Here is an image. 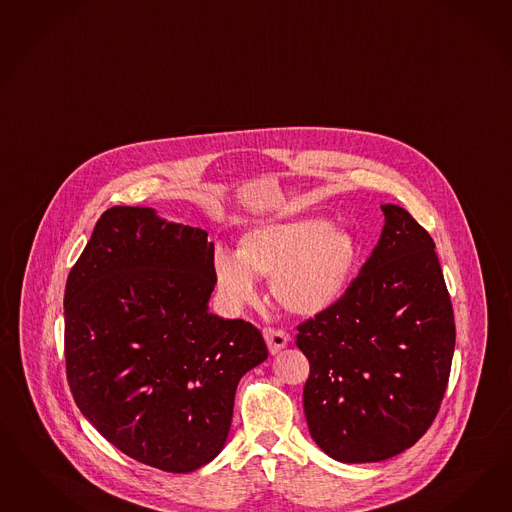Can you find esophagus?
I'll use <instances>...</instances> for the list:
<instances>
[{
	"label": "esophagus",
	"instance_id": "esophagus-1",
	"mask_svg": "<svg viewBox=\"0 0 512 512\" xmlns=\"http://www.w3.org/2000/svg\"><path fill=\"white\" fill-rule=\"evenodd\" d=\"M263 335L270 354H277L281 348H285L289 343V333L283 332L279 328H264Z\"/></svg>",
	"mask_w": 512,
	"mask_h": 512
}]
</instances>
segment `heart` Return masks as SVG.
<instances>
[{
  "label": "heart",
  "instance_id": "b5f03b06",
  "mask_svg": "<svg viewBox=\"0 0 512 512\" xmlns=\"http://www.w3.org/2000/svg\"><path fill=\"white\" fill-rule=\"evenodd\" d=\"M358 263V244L324 220L266 223L248 231L238 253L218 251L214 272L221 294L240 305L255 296L253 276L270 277L277 304L296 315L332 305Z\"/></svg>",
  "mask_w": 512,
  "mask_h": 512
}]
</instances>
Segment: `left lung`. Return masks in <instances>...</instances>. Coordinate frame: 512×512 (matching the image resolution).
<instances>
[{"mask_svg": "<svg viewBox=\"0 0 512 512\" xmlns=\"http://www.w3.org/2000/svg\"><path fill=\"white\" fill-rule=\"evenodd\" d=\"M343 296L296 326L309 360L304 412L339 462H380L412 447L442 404L455 317L434 240L397 205Z\"/></svg>", "mask_w": 512, "mask_h": 512, "instance_id": "8db88e82", "label": "left lung"}]
</instances>
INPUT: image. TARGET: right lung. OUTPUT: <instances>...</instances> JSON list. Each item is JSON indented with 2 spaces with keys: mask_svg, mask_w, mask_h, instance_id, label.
<instances>
[{
  "mask_svg": "<svg viewBox=\"0 0 512 512\" xmlns=\"http://www.w3.org/2000/svg\"><path fill=\"white\" fill-rule=\"evenodd\" d=\"M207 236L152 208H110L65 289L67 380L80 412L119 451L169 473L218 456L240 378L268 358L253 324L208 313Z\"/></svg>",
  "mask_w": 512,
  "mask_h": 512,
  "instance_id": "1",
  "label": "right lung"
}]
</instances>
